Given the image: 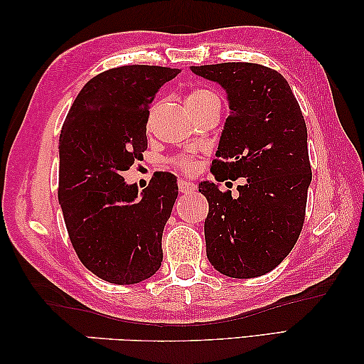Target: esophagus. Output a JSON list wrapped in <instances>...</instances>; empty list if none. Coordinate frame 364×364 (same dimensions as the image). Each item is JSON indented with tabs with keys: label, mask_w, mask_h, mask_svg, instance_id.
<instances>
[{
	"label": "esophagus",
	"mask_w": 364,
	"mask_h": 364,
	"mask_svg": "<svg viewBox=\"0 0 364 364\" xmlns=\"http://www.w3.org/2000/svg\"><path fill=\"white\" fill-rule=\"evenodd\" d=\"M195 183L193 182H190V181H183V178H181V181H178V190H181V193H192V192H195Z\"/></svg>",
	"instance_id": "esophagus-1"
}]
</instances>
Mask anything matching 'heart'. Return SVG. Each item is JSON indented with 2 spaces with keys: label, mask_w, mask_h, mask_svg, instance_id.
Wrapping results in <instances>:
<instances>
[{
  "label": "heart",
  "mask_w": 364,
  "mask_h": 364,
  "mask_svg": "<svg viewBox=\"0 0 364 364\" xmlns=\"http://www.w3.org/2000/svg\"><path fill=\"white\" fill-rule=\"evenodd\" d=\"M211 93H213V92L206 90V88H196V90H193L192 93H188V95H187L186 103H192V101L201 100V98H205V97H208V95H211ZM176 164L178 166V168H182V169H190V168H192V166H193L192 159H190V158H186V156L177 158V159H176Z\"/></svg>",
  "instance_id": "1"
}]
</instances>
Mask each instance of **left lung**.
I'll return each mask as SVG.
<instances>
[{
    "instance_id": "obj_1",
    "label": "left lung",
    "mask_w": 364,
    "mask_h": 364,
    "mask_svg": "<svg viewBox=\"0 0 364 364\" xmlns=\"http://www.w3.org/2000/svg\"><path fill=\"white\" fill-rule=\"evenodd\" d=\"M228 93L229 116L211 172L218 182L245 178L232 196L205 181L210 203L206 256L214 269L235 279L258 277L285 259L305 221L311 166L306 124L289 82L253 63L190 65Z\"/></svg>"
}]
</instances>
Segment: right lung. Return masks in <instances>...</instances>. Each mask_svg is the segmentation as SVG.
I'll list each match as a JSON object with an SVG mask.
<instances>
[{"label": "right lung", "instance_id": "obj_1", "mask_svg": "<svg viewBox=\"0 0 364 364\" xmlns=\"http://www.w3.org/2000/svg\"><path fill=\"white\" fill-rule=\"evenodd\" d=\"M181 69L122 65L77 95L59 135V205L82 264L106 282L145 281L163 261L161 238L177 177L156 172L139 193L124 171L146 150L150 103Z\"/></svg>", "mask_w": 364, "mask_h": 364}]
</instances>
